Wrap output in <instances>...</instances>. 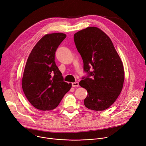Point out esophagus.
Returning a JSON list of instances; mask_svg holds the SVG:
<instances>
[{"label": "esophagus", "instance_id": "1", "mask_svg": "<svg viewBox=\"0 0 146 146\" xmlns=\"http://www.w3.org/2000/svg\"><path fill=\"white\" fill-rule=\"evenodd\" d=\"M72 86L74 87H78L79 86V83L78 82H74L72 83Z\"/></svg>", "mask_w": 146, "mask_h": 146}]
</instances>
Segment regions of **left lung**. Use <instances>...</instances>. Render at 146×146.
<instances>
[{"label":"left lung","instance_id":"obj_1","mask_svg":"<svg viewBox=\"0 0 146 146\" xmlns=\"http://www.w3.org/2000/svg\"><path fill=\"white\" fill-rule=\"evenodd\" d=\"M74 38L87 74L79 83L88 93L84 106L93 110H105L123 89L124 71L120 57L110 38L98 27L83 29Z\"/></svg>","mask_w":146,"mask_h":146}]
</instances>
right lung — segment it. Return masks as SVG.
Instances as JSON below:
<instances>
[{"label":"right lung","instance_id":"right-lung-1","mask_svg":"<svg viewBox=\"0 0 146 146\" xmlns=\"http://www.w3.org/2000/svg\"><path fill=\"white\" fill-rule=\"evenodd\" d=\"M66 35L61 33L44 36L29 56L22 79L24 94L35 108L50 110L59 104L70 90L54 61L56 51Z\"/></svg>","mask_w":146,"mask_h":146}]
</instances>
